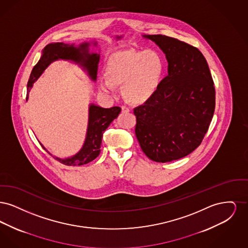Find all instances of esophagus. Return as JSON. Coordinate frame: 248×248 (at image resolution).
<instances>
[{"mask_svg": "<svg viewBox=\"0 0 248 248\" xmlns=\"http://www.w3.org/2000/svg\"><path fill=\"white\" fill-rule=\"evenodd\" d=\"M122 111H123V112H124V113L129 112V108H127L126 106H122Z\"/></svg>", "mask_w": 248, "mask_h": 248, "instance_id": "1", "label": "esophagus"}]
</instances>
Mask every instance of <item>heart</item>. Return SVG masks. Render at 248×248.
<instances>
[{"label": "heart", "instance_id": "obj_1", "mask_svg": "<svg viewBox=\"0 0 248 248\" xmlns=\"http://www.w3.org/2000/svg\"><path fill=\"white\" fill-rule=\"evenodd\" d=\"M165 70L161 55L153 50H123L113 53L107 61V80L99 83L104 93H113L122 85V94L132 104H142L155 94Z\"/></svg>", "mask_w": 248, "mask_h": 248}]
</instances>
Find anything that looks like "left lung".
<instances>
[{
    "label": "left lung",
    "instance_id": "left-lung-1",
    "mask_svg": "<svg viewBox=\"0 0 248 248\" xmlns=\"http://www.w3.org/2000/svg\"><path fill=\"white\" fill-rule=\"evenodd\" d=\"M165 54L168 75L148 101L134 109L136 137L151 160L166 163L192 153L212 121L216 92L206 59L177 39L142 35Z\"/></svg>",
    "mask_w": 248,
    "mask_h": 248
}]
</instances>
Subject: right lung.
<instances>
[{
    "instance_id": "add662e5",
    "label": "right lung",
    "mask_w": 248,
    "mask_h": 248,
    "mask_svg": "<svg viewBox=\"0 0 248 248\" xmlns=\"http://www.w3.org/2000/svg\"><path fill=\"white\" fill-rule=\"evenodd\" d=\"M93 45L97 46V43L94 41L91 43L84 42L79 46L75 44H64V43H52L43 49L41 59L32 69L31 73L28 89H27V100L29 94L33 86V83L39 79L44 73L48 66L57 60H67L78 65L82 68L87 76L93 81H96L97 65L99 62V54L90 52L89 47ZM121 112L120 107H112L105 108L97 106L94 103H90L88 108V124L85 135V140L81 150L74 155L67 158H59L54 156L60 163L66 165H83L90 163L94 160L100 154V146L102 142V136L104 131L108 127L111 122L118 117ZM42 145V144H41ZM42 147L47 150L42 145ZM50 155L52 154L48 153Z\"/></svg>"
}]
</instances>
